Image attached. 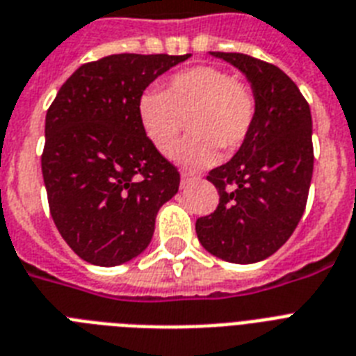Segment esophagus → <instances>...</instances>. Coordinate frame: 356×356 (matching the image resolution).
Segmentation results:
<instances>
[{"mask_svg":"<svg viewBox=\"0 0 356 356\" xmlns=\"http://www.w3.org/2000/svg\"><path fill=\"white\" fill-rule=\"evenodd\" d=\"M195 179H197L195 175H190V173L183 172L181 173V186H183V188L184 186H188V184L192 183V181H195Z\"/></svg>","mask_w":356,"mask_h":356,"instance_id":"1","label":"esophagus"}]
</instances>
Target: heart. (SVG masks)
<instances>
[{"mask_svg":"<svg viewBox=\"0 0 356 356\" xmlns=\"http://www.w3.org/2000/svg\"><path fill=\"white\" fill-rule=\"evenodd\" d=\"M136 116L145 138L168 159L177 155L188 120L194 136L181 151V161L203 168L216 161L218 147L229 153L248 140L257 118V96L249 83L205 64L173 74L162 92H142Z\"/></svg>","mask_w":356,"mask_h":356,"instance_id":"obj_1","label":"heart"}]
</instances>
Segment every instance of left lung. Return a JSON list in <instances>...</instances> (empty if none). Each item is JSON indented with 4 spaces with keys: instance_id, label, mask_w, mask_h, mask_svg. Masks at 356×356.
<instances>
[{
    "instance_id": "1",
    "label": "left lung",
    "mask_w": 356,
    "mask_h": 356,
    "mask_svg": "<svg viewBox=\"0 0 356 356\" xmlns=\"http://www.w3.org/2000/svg\"><path fill=\"white\" fill-rule=\"evenodd\" d=\"M212 55L245 74L257 96V118L236 155L207 175L220 203L197 218L195 233L214 257L251 264L275 253L303 216L314 168L312 118L282 70L243 53Z\"/></svg>"
}]
</instances>
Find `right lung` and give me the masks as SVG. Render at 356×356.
Returning a JSON list of instances; mask_svg holds the SVG:
<instances>
[{"mask_svg": "<svg viewBox=\"0 0 356 356\" xmlns=\"http://www.w3.org/2000/svg\"><path fill=\"white\" fill-rule=\"evenodd\" d=\"M188 55L120 53L70 75L46 114L42 175L64 242L96 266H118L151 242L181 175L145 138L136 99Z\"/></svg>", "mask_w": 356, "mask_h": 356, "instance_id": "obj_1", "label": "right lung"}]
</instances>
